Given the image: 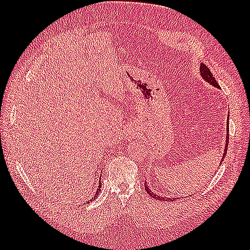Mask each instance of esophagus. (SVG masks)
<instances>
[{
  "label": "esophagus",
  "instance_id": "obj_1",
  "mask_svg": "<svg viewBox=\"0 0 250 250\" xmlns=\"http://www.w3.org/2000/svg\"><path fill=\"white\" fill-rule=\"evenodd\" d=\"M125 137L128 141L134 139V137H137V130L134 125H131V126H128V128L125 129Z\"/></svg>",
  "mask_w": 250,
  "mask_h": 250
}]
</instances>
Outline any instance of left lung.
I'll return each mask as SVG.
<instances>
[{
	"mask_svg": "<svg viewBox=\"0 0 250 250\" xmlns=\"http://www.w3.org/2000/svg\"><path fill=\"white\" fill-rule=\"evenodd\" d=\"M200 73H201L202 78H203L205 82L210 83L211 86H214L215 88H218V89L220 88L218 83L216 82L215 77H213V74H211V72L209 71V68L207 67V66L204 64V63H202V64L200 65ZM228 120H229V117H228ZM227 125H228V126H227V131H229V122H228ZM228 144H229V134L227 133L226 146H225L224 155H222V158H221V161H220L219 167L221 166V163L224 162V160H225V156L227 155V150H228ZM144 187H145V190L147 191V193L149 194V195L151 196V198L156 199V200H159V201H175V200H177V198H167H167H164V196H160V195H158V194H156V193H153L152 191L149 189V187H148V186L146 185V183H145V185H144Z\"/></svg>",
	"mask_w": 250,
	"mask_h": 250,
	"instance_id": "1",
	"label": "left lung"
}]
</instances>
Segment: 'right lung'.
I'll return each instance as SVG.
<instances>
[{"label":"right lung","mask_w":250,"mask_h":250,"mask_svg":"<svg viewBox=\"0 0 250 250\" xmlns=\"http://www.w3.org/2000/svg\"><path fill=\"white\" fill-rule=\"evenodd\" d=\"M101 188H102V185H101V179H100V182H99V186H98V189H97V192H95V195L93 196V198H92V200H94V199H97V196L99 195V193H100V191H101ZM87 203H89V202H87Z\"/></svg>","instance_id":"right-lung-1"}]
</instances>
